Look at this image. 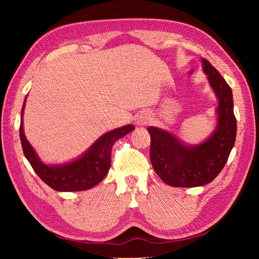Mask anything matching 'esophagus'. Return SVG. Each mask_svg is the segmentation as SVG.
<instances>
[{
	"mask_svg": "<svg viewBox=\"0 0 259 259\" xmlns=\"http://www.w3.org/2000/svg\"><path fill=\"white\" fill-rule=\"evenodd\" d=\"M149 119H150V117H149L147 114H142V115H139V116H138V119H137V124H138V125H144V124H147V123L149 122Z\"/></svg>",
	"mask_w": 259,
	"mask_h": 259,
	"instance_id": "1",
	"label": "esophagus"
}]
</instances>
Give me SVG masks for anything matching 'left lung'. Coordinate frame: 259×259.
Segmentation results:
<instances>
[{"label":"left lung","mask_w":259,"mask_h":259,"mask_svg":"<svg viewBox=\"0 0 259 259\" xmlns=\"http://www.w3.org/2000/svg\"><path fill=\"white\" fill-rule=\"evenodd\" d=\"M203 72L216 95V126L198 145H188L168 131L148 127L151 137L150 159L155 173L171 187H200L221 173L234 146L237 120L230 86L209 62L202 58Z\"/></svg>","instance_id":"obj_1"}]
</instances>
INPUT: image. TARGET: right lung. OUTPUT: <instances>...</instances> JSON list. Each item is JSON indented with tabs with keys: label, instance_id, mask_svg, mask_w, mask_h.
Here are the masks:
<instances>
[{
	"label": "right lung",
	"instance_id": "obj_1",
	"mask_svg": "<svg viewBox=\"0 0 259 259\" xmlns=\"http://www.w3.org/2000/svg\"><path fill=\"white\" fill-rule=\"evenodd\" d=\"M26 99L27 96L21 109V122L19 128L22 151L37 176L56 191H84L98 185L110 169V154L113 144L117 139L135 130L132 124L114 128L100 136L88 150L77 156L76 159L62 164H46L38 158L34 148L28 142L25 132H23L22 119Z\"/></svg>",
	"mask_w": 259,
	"mask_h": 259
}]
</instances>
